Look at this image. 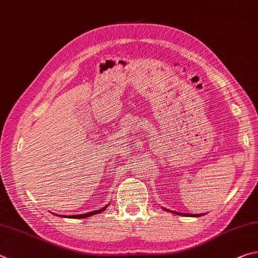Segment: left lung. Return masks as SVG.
Returning a JSON list of instances; mask_svg holds the SVG:
<instances>
[{
	"label": "left lung",
	"mask_w": 258,
	"mask_h": 258,
	"mask_svg": "<svg viewBox=\"0 0 258 258\" xmlns=\"http://www.w3.org/2000/svg\"><path fill=\"white\" fill-rule=\"evenodd\" d=\"M165 211H168V212H170L169 210H167L165 208H162ZM176 214H179V215H185V217H201V215H204V214H190V213H178L176 212Z\"/></svg>",
	"instance_id": "obj_1"
}]
</instances>
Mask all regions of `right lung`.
I'll return each instance as SVG.
<instances>
[{"label":"right lung","instance_id":"obj_1","mask_svg":"<svg viewBox=\"0 0 258 258\" xmlns=\"http://www.w3.org/2000/svg\"><path fill=\"white\" fill-rule=\"evenodd\" d=\"M109 204H107L106 207H104L100 210H96V211H92V212H88L86 214H77V215H65V217L69 218V219H83V218H88V217H91V215H95V214H98V213H101L102 211H105L107 209V207H108ZM57 217H60V215H57Z\"/></svg>","mask_w":258,"mask_h":258}]
</instances>
